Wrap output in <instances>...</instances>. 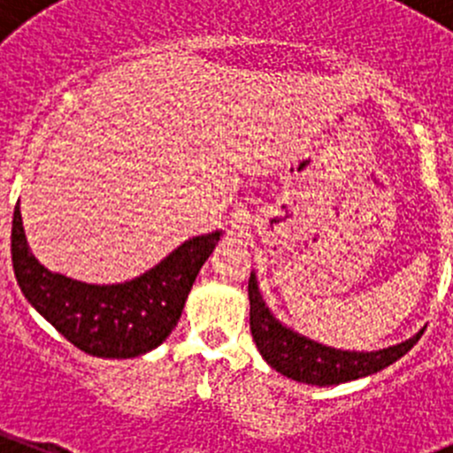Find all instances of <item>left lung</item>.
Here are the masks:
<instances>
[{
  "mask_svg": "<svg viewBox=\"0 0 453 453\" xmlns=\"http://www.w3.org/2000/svg\"><path fill=\"white\" fill-rule=\"evenodd\" d=\"M250 331L256 349L276 372L311 386H337L368 377L403 357L418 342L423 331L401 344L379 350H342L300 335L282 324L260 296L256 273H250Z\"/></svg>",
  "mask_w": 453,
  "mask_h": 453,
  "instance_id": "left-lung-1",
  "label": "left lung"
}]
</instances>
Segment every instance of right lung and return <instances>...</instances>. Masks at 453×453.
<instances>
[{"mask_svg":"<svg viewBox=\"0 0 453 453\" xmlns=\"http://www.w3.org/2000/svg\"><path fill=\"white\" fill-rule=\"evenodd\" d=\"M223 232L184 241L142 276L116 285H89L45 269L30 252L19 203L12 214L15 278L28 303L67 342L87 355L140 357L157 349L180 322L199 269Z\"/></svg>","mask_w":453,"mask_h":453,"instance_id":"right-lung-1","label":"right lung"}]
</instances>
